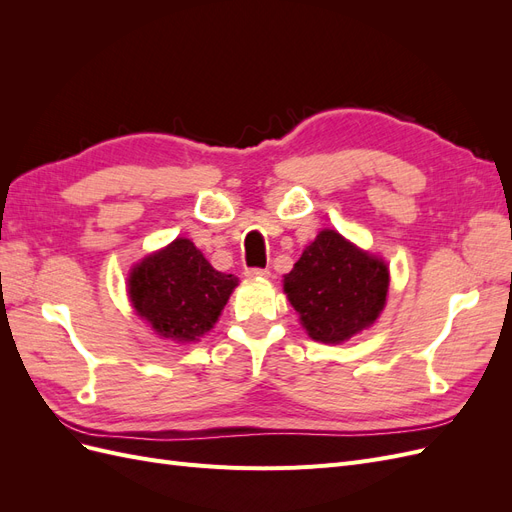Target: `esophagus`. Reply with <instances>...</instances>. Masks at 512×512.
Segmentation results:
<instances>
[{"mask_svg":"<svg viewBox=\"0 0 512 512\" xmlns=\"http://www.w3.org/2000/svg\"><path fill=\"white\" fill-rule=\"evenodd\" d=\"M269 269H247L245 271V277H250V280H265V277H269Z\"/></svg>","mask_w":512,"mask_h":512,"instance_id":"1","label":"esophagus"}]
</instances>
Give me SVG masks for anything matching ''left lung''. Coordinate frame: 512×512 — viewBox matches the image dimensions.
<instances>
[{
  "label": "left lung",
  "instance_id": "1",
  "mask_svg": "<svg viewBox=\"0 0 512 512\" xmlns=\"http://www.w3.org/2000/svg\"><path fill=\"white\" fill-rule=\"evenodd\" d=\"M389 265L337 230L324 228L284 275V292L305 333L344 344L374 324L389 297Z\"/></svg>",
  "mask_w": 512,
  "mask_h": 512
}]
</instances>
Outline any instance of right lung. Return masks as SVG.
Wrapping results in <instances>:
<instances>
[{
    "mask_svg": "<svg viewBox=\"0 0 512 512\" xmlns=\"http://www.w3.org/2000/svg\"><path fill=\"white\" fill-rule=\"evenodd\" d=\"M237 286L239 277L215 271L185 237L145 256L128 275L134 314L175 344L198 342L211 331Z\"/></svg>",
    "mask_w": 512,
    "mask_h": 512,
    "instance_id": "1",
    "label": "right lung"
}]
</instances>
